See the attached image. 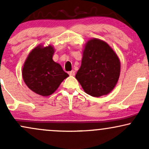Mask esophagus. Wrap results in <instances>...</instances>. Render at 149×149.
<instances>
[{
  "instance_id": "1",
  "label": "esophagus",
  "mask_w": 149,
  "mask_h": 149,
  "mask_svg": "<svg viewBox=\"0 0 149 149\" xmlns=\"http://www.w3.org/2000/svg\"><path fill=\"white\" fill-rule=\"evenodd\" d=\"M69 76H74V75H75V71H73H73H69Z\"/></svg>"
}]
</instances>
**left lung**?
<instances>
[{
    "label": "left lung",
    "instance_id": "left-lung-1",
    "mask_svg": "<svg viewBox=\"0 0 149 149\" xmlns=\"http://www.w3.org/2000/svg\"><path fill=\"white\" fill-rule=\"evenodd\" d=\"M120 73V61L109 44L97 38L89 40L76 75L83 90L95 97L107 95L116 87Z\"/></svg>",
    "mask_w": 149,
    "mask_h": 149
}]
</instances>
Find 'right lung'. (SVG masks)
I'll return each mask as SVG.
<instances>
[{
  "mask_svg": "<svg viewBox=\"0 0 149 149\" xmlns=\"http://www.w3.org/2000/svg\"><path fill=\"white\" fill-rule=\"evenodd\" d=\"M52 45H39L29 54L22 68L25 84L33 92L47 97L57 90L61 82L69 77L61 65L53 61Z\"/></svg>",
  "mask_w": 149,
  "mask_h": 149,
  "instance_id": "1",
  "label": "right lung"
}]
</instances>
